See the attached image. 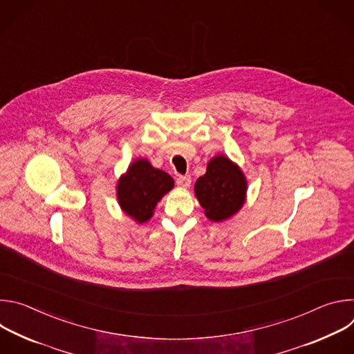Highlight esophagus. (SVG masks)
I'll list each match as a JSON object with an SVG mask.
<instances>
[{"label":"esophagus","mask_w":354,"mask_h":354,"mask_svg":"<svg viewBox=\"0 0 354 354\" xmlns=\"http://www.w3.org/2000/svg\"><path fill=\"white\" fill-rule=\"evenodd\" d=\"M190 183H192V178L189 175H179L176 178V185L179 187H185L186 189V187L190 186Z\"/></svg>","instance_id":"34e87169"}]
</instances>
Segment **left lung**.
<instances>
[{"mask_svg":"<svg viewBox=\"0 0 354 354\" xmlns=\"http://www.w3.org/2000/svg\"><path fill=\"white\" fill-rule=\"evenodd\" d=\"M194 193L212 221H223L234 216L243 205L246 180L241 169L227 157L213 158L207 171L194 185Z\"/></svg>","mask_w":354,"mask_h":354,"instance_id":"1","label":"left lung"}]
</instances>
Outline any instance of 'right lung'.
I'll use <instances>...</instances> for the list:
<instances>
[{"mask_svg": "<svg viewBox=\"0 0 354 354\" xmlns=\"http://www.w3.org/2000/svg\"><path fill=\"white\" fill-rule=\"evenodd\" d=\"M174 187V179L164 171L151 167L147 160H137L118 183L120 207L137 223L153 217L157 201Z\"/></svg>", "mask_w": 354, "mask_h": 354, "instance_id": "add662e5", "label": "right lung"}]
</instances>
